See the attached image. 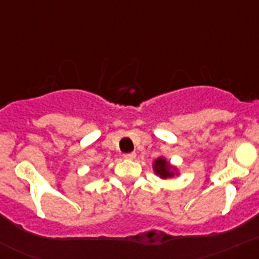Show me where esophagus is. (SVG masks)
Returning <instances> with one entry per match:
<instances>
[{
    "instance_id": "esophagus-1",
    "label": "esophagus",
    "mask_w": 259,
    "mask_h": 259,
    "mask_svg": "<svg viewBox=\"0 0 259 259\" xmlns=\"http://www.w3.org/2000/svg\"><path fill=\"white\" fill-rule=\"evenodd\" d=\"M123 157H125L126 160H134V158H136V153H134V152H132V153H126L123 154Z\"/></svg>"
}]
</instances>
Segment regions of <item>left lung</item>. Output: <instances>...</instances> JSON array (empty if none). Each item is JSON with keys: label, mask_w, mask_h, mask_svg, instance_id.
<instances>
[{"label": "left lung", "mask_w": 259, "mask_h": 259, "mask_svg": "<svg viewBox=\"0 0 259 259\" xmlns=\"http://www.w3.org/2000/svg\"><path fill=\"white\" fill-rule=\"evenodd\" d=\"M154 170L156 173H158L160 176L166 179V177H170L173 175V172H170V166L169 164L164 160V158H157L154 161Z\"/></svg>", "instance_id": "obj_1"}]
</instances>
